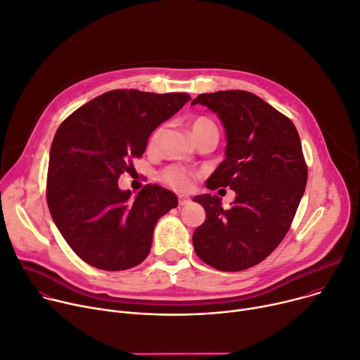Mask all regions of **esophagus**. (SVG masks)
Wrapping results in <instances>:
<instances>
[{"label": "esophagus", "mask_w": 360, "mask_h": 360, "mask_svg": "<svg viewBox=\"0 0 360 360\" xmlns=\"http://www.w3.org/2000/svg\"><path fill=\"white\" fill-rule=\"evenodd\" d=\"M178 201H179V205H188L191 202V198L186 195H179Z\"/></svg>", "instance_id": "1"}]
</instances>
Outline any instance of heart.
<instances>
[{"instance_id": "1", "label": "heart", "mask_w": 360, "mask_h": 360, "mask_svg": "<svg viewBox=\"0 0 360 360\" xmlns=\"http://www.w3.org/2000/svg\"><path fill=\"white\" fill-rule=\"evenodd\" d=\"M191 130H193V136L195 139L200 133H202L205 130H217V129H215L214 123L211 122L210 118L198 117V118L194 120L193 124H191ZM162 133H163V127L162 126H159L158 129L153 130V133L150 134L149 141H148V149L149 150H155L159 146ZM160 179L166 185H169V186H172V188H175L178 191H184V189L189 188L191 181H193V174H191L186 169V167H184V166L174 165V166H167L166 169L162 171Z\"/></svg>"}]
</instances>
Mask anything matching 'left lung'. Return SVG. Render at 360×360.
<instances>
[{
    "label": "left lung",
    "instance_id": "obj_1",
    "mask_svg": "<svg viewBox=\"0 0 360 360\" xmlns=\"http://www.w3.org/2000/svg\"><path fill=\"white\" fill-rule=\"evenodd\" d=\"M201 104L219 115L226 130V159L207 179L208 189L230 188V208L221 198H194L205 221L193 245L207 265L226 272L252 268L266 259L290 230L304 195L307 165L294 123L248 91L200 94Z\"/></svg>",
    "mask_w": 360,
    "mask_h": 360
}]
</instances>
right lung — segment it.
I'll return each instance as SVG.
<instances>
[{
    "label": "right lung",
    "mask_w": 360,
    "mask_h": 360,
    "mask_svg": "<svg viewBox=\"0 0 360 360\" xmlns=\"http://www.w3.org/2000/svg\"><path fill=\"white\" fill-rule=\"evenodd\" d=\"M185 92L114 89L72 112L51 148L46 200L60 234L88 265L130 269L150 252L158 220L178 207L172 191L146 185L131 198L118 188L152 131L178 112Z\"/></svg>",
    "instance_id": "add662e5"
}]
</instances>
